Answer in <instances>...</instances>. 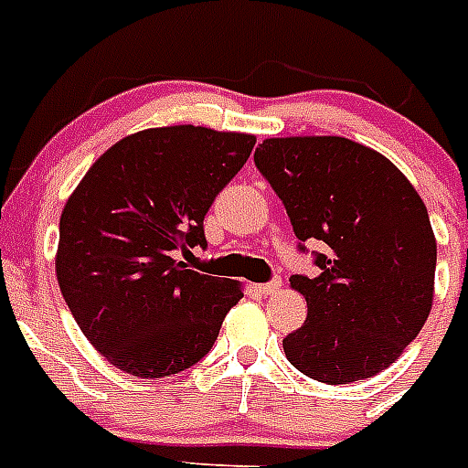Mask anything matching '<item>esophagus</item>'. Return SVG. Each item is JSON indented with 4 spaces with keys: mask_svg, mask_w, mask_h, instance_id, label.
<instances>
[{
    "mask_svg": "<svg viewBox=\"0 0 468 468\" xmlns=\"http://www.w3.org/2000/svg\"><path fill=\"white\" fill-rule=\"evenodd\" d=\"M279 288H281V279H271L269 283H260V286H257V291L264 295H273L276 291H279Z\"/></svg>",
    "mask_w": 468,
    "mask_h": 468,
    "instance_id": "obj_1",
    "label": "esophagus"
}]
</instances>
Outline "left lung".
I'll return each instance as SVG.
<instances>
[{
    "mask_svg": "<svg viewBox=\"0 0 468 468\" xmlns=\"http://www.w3.org/2000/svg\"><path fill=\"white\" fill-rule=\"evenodd\" d=\"M254 165L279 195L298 250L317 276L295 273L307 317L283 339L303 375L348 385L389 367L432 307L438 245L428 208L385 155L344 136L267 139Z\"/></svg>",
    "mask_w": 468,
    "mask_h": 468,
    "instance_id": "obj_1",
    "label": "left lung"
}]
</instances>
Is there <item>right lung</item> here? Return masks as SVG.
Segmentation results:
<instances>
[{"label":"right lung","instance_id":"add662e5","mask_svg":"<svg viewBox=\"0 0 468 468\" xmlns=\"http://www.w3.org/2000/svg\"><path fill=\"white\" fill-rule=\"evenodd\" d=\"M254 136L207 127L144 129L110 146L59 218L57 281L98 353L144 379L199 363L240 283L177 252L207 247L204 216L252 154Z\"/></svg>","mask_w":468,"mask_h":468}]
</instances>
